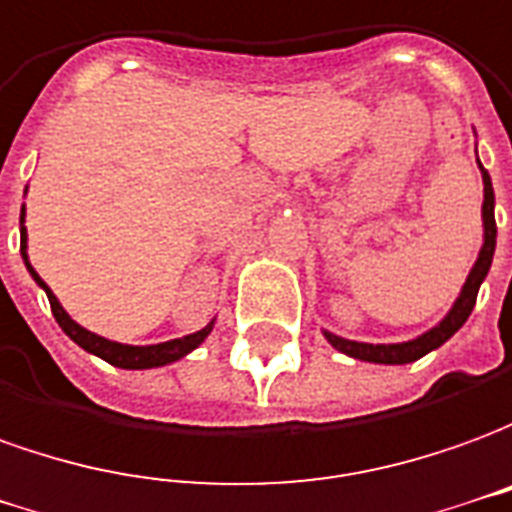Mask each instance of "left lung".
<instances>
[{"instance_id": "obj_1", "label": "left lung", "mask_w": 512, "mask_h": 512, "mask_svg": "<svg viewBox=\"0 0 512 512\" xmlns=\"http://www.w3.org/2000/svg\"><path fill=\"white\" fill-rule=\"evenodd\" d=\"M480 165V159H477ZM482 184H485V201H482V248L477 262L471 267L466 284L460 289L458 300L452 303L449 314L444 320L438 322L436 328H430L422 336H416L411 342L400 344H366V342H350V339H342L336 333L325 331V339L339 350V353L350 355V358H358V361H369V364H411V361H419L422 355H427L430 350H436L441 344L447 342L449 336L463 328V322L469 320L471 308L477 303V292H480V284L485 281V275L491 270V262H494V248H496V220H494V187H491V176L488 170L480 165Z\"/></svg>"}]
</instances>
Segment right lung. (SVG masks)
<instances>
[{
    "mask_svg": "<svg viewBox=\"0 0 512 512\" xmlns=\"http://www.w3.org/2000/svg\"><path fill=\"white\" fill-rule=\"evenodd\" d=\"M21 256H24V264H27V270L35 278V284L41 286L46 297H49V306H52L54 320L60 322V328H63L71 339H74L82 350H88V353L99 355L104 358L107 364L112 366H121V369H151V366H165L173 364V361H179L187 353H192L198 344L204 342L206 336L212 333V325L215 322H209L206 328L201 331L190 333V336H181V339H170V342H159V344H146V347H137V344H121V342H110V339H104L99 333H90L88 328H82L79 322H74L68 314H65V308L60 306V300L54 297V292L46 286L41 275L32 270L30 256H27V228H24V209H21Z\"/></svg>",
    "mask_w": 512,
    "mask_h": 512,
    "instance_id": "right-lung-1",
    "label": "right lung"
}]
</instances>
